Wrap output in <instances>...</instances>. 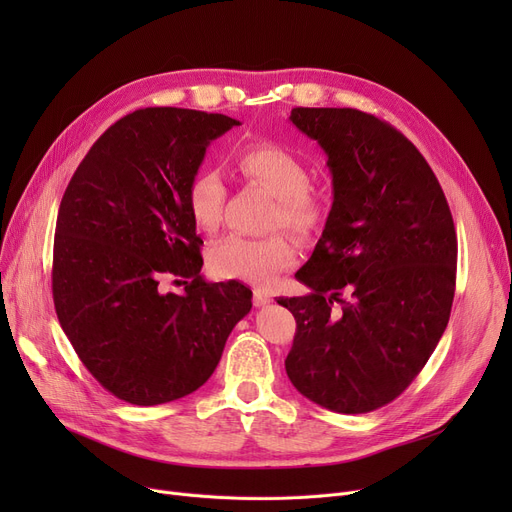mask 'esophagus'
I'll return each mask as SVG.
<instances>
[{"mask_svg": "<svg viewBox=\"0 0 512 512\" xmlns=\"http://www.w3.org/2000/svg\"><path fill=\"white\" fill-rule=\"evenodd\" d=\"M267 303H272V294H267V292L261 290V288H255V290H253V305H255V307H263V305H267Z\"/></svg>", "mask_w": 512, "mask_h": 512, "instance_id": "34e87169", "label": "esophagus"}]
</instances>
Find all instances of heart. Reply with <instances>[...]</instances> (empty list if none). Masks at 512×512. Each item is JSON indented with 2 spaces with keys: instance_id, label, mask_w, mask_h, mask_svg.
Listing matches in <instances>:
<instances>
[{
  "instance_id": "obj_1",
  "label": "heart",
  "mask_w": 512,
  "mask_h": 512,
  "mask_svg": "<svg viewBox=\"0 0 512 512\" xmlns=\"http://www.w3.org/2000/svg\"><path fill=\"white\" fill-rule=\"evenodd\" d=\"M238 174L247 182L263 186L276 197L270 211V228H286L294 236L309 238L326 218V207L311 191V172L292 151L276 143H249L232 155ZM226 184L211 170H197L186 184V209L195 226L207 234L222 224ZM297 259L292 242L284 234L265 238L226 236L209 249L211 272L224 280H245L255 284L270 282Z\"/></svg>"
}]
</instances>
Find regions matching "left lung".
I'll list each match as a JSON object with an SVG mask.
<instances>
[{"instance_id":"8db88e82","label":"left lung","mask_w":512,"mask_h":512,"mask_svg":"<svg viewBox=\"0 0 512 512\" xmlns=\"http://www.w3.org/2000/svg\"><path fill=\"white\" fill-rule=\"evenodd\" d=\"M328 155L334 203L297 280L278 299L297 319L286 373L336 413L380 409L440 342L456 286V232L436 174L392 124L353 107H294Z\"/></svg>"}]
</instances>
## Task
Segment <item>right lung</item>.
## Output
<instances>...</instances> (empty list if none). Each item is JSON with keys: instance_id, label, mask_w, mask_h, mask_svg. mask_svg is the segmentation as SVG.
I'll return each instance as SVG.
<instances>
[{"instance_id": "add662e5", "label": "right lung", "mask_w": 512, "mask_h": 512, "mask_svg": "<svg viewBox=\"0 0 512 512\" xmlns=\"http://www.w3.org/2000/svg\"><path fill=\"white\" fill-rule=\"evenodd\" d=\"M238 124L182 107L132 112L93 143L62 197L53 305L78 359L130 405L201 388L251 311L245 284L203 280V240L186 209L207 145ZM172 277L185 280L182 295L160 292Z\"/></svg>"}]
</instances>
